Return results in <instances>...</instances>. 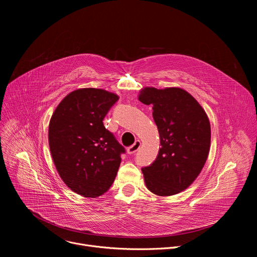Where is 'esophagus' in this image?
Returning a JSON list of instances; mask_svg holds the SVG:
<instances>
[{
	"instance_id": "obj_1",
	"label": "esophagus",
	"mask_w": 257,
	"mask_h": 257,
	"mask_svg": "<svg viewBox=\"0 0 257 257\" xmlns=\"http://www.w3.org/2000/svg\"><path fill=\"white\" fill-rule=\"evenodd\" d=\"M140 145H141V142L139 140H136L133 145L129 146V148L127 149V153L129 155H134L140 149Z\"/></svg>"
}]
</instances>
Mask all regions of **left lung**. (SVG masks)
Returning <instances> with one entry per match:
<instances>
[{
  "instance_id": "1",
  "label": "left lung",
  "mask_w": 257,
  "mask_h": 257,
  "mask_svg": "<svg viewBox=\"0 0 257 257\" xmlns=\"http://www.w3.org/2000/svg\"><path fill=\"white\" fill-rule=\"evenodd\" d=\"M138 99L153 105L162 145L156 161L141 169L145 185L159 196L177 194L192 184L208 157L207 115L190 93L178 87H145Z\"/></svg>"
}]
</instances>
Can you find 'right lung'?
<instances>
[{
  "label": "right lung",
  "mask_w": 257,
  "mask_h": 257,
  "mask_svg": "<svg viewBox=\"0 0 257 257\" xmlns=\"http://www.w3.org/2000/svg\"><path fill=\"white\" fill-rule=\"evenodd\" d=\"M118 99L103 89H77L65 96L51 118L49 144L56 169L65 184L84 197L108 190L125 154L102 123Z\"/></svg>",
  "instance_id": "obj_1"
}]
</instances>
